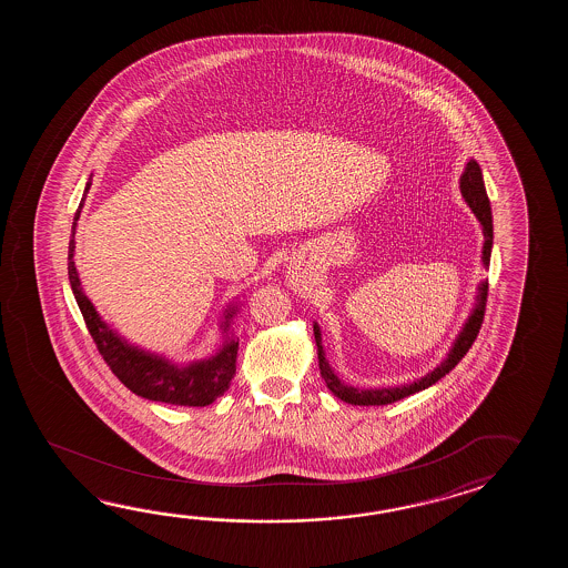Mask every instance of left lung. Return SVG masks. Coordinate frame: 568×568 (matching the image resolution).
Returning a JSON list of instances; mask_svg holds the SVG:
<instances>
[{"label":"left lung","instance_id":"1","mask_svg":"<svg viewBox=\"0 0 568 568\" xmlns=\"http://www.w3.org/2000/svg\"><path fill=\"white\" fill-rule=\"evenodd\" d=\"M460 193L465 196L467 205L471 206L475 217L479 219L483 227V264L489 266V257H491V245H494V219H491V205H489V196L485 191L483 184V174L479 164L475 160H469L465 172L460 176ZM487 290L489 284L483 282L479 286V294H477V302L473 308L471 316L467 318V323L463 326L459 337L455 341L453 349L448 351L447 359L436 365L430 374L424 375L420 379L406 384L399 387H379V389H357V387L345 386L338 379L335 372L331 369V365L326 362L325 351L321 345V331L318 325H314V341H316V349H318V367H321V375L325 379L326 387L337 396V398L353 404V406H384V404H392L398 399L412 396L416 392H423L426 387L436 384L440 377L455 369V365L467 355V351L471 349L473 341L479 335V328L483 325V316H485V304H487Z\"/></svg>","mask_w":568,"mask_h":568}]
</instances>
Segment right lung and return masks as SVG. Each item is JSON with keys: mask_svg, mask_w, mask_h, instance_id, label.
<instances>
[{"mask_svg": "<svg viewBox=\"0 0 568 568\" xmlns=\"http://www.w3.org/2000/svg\"><path fill=\"white\" fill-rule=\"evenodd\" d=\"M91 189V181L87 182L85 196ZM83 201L77 209L73 219V237L69 243V280L73 288L74 298L85 318L87 328L95 341L97 349L105 359L109 369L115 374L123 386L132 389L133 394L152 402H164L174 406H209L221 398L230 389L231 379L235 375V362L240 341H230L223 345L217 355L191 363L186 367H179L158 357L154 353H145L130 345L125 338L113 333L97 314L95 306L87 298L81 288L79 274L74 267V230L81 215ZM233 308L225 314V331L230 326Z\"/></svg>", "mask_w": 568, "mask_h": 568, "instance_id": "obj_1", "label": "right lung"}]
</instances>
